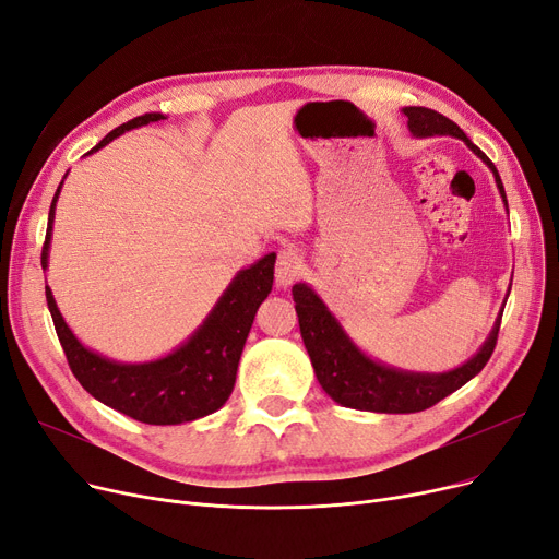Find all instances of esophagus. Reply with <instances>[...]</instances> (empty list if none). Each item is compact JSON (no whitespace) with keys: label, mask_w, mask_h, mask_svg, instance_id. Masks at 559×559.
<instances>
[{"label":"esophagus","mask_w":559,"mask_h":559,"mask_svg":"<svg viewBox=\"0 0 559 559\" xmlns=\"http://www.w3.org/2000/svg\"><path fill=\"white\" fill-rule=\"evenodd\" d=\"M302 273V257L294 248H284L277 254L275 280L280 286H290Z\"/></svg>","instance_id":"obj_1"}]
</instances>
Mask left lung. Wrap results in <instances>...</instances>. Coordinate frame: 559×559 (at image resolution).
<instances>
[{"label": "left lung", "instance_id": "8db88e82", "mask_svg": "<svg viewBox=\"0 0 559 559\" xmlns=\"http://www.w3.org/2000/svg\"><path fill=\"white\" fill-rule=\"evenodd\" d=\"M403 114L407 116V127L412 131V136L416 139L455 136L464 141L468 150L477 158H483L493 173L498 193L504 202V209H508V195H504L496 166L489 162V156L480 147L473 145V141L453 120H448L445 116L432 109H425V106H405ZM294 302L313 373L325 389V393L343 407L378 414L423 412L443 401L445 395L457 391L460 386H464L468 380H473L485 368L496 348L498 328L502 318L500 309L493 330L483 343V348L462 366L445 370V373H414V370L393 368L382 361L370 359L364 350H359L355 341L348 336V332H345L336 321V316L321 300V296L305 282L294 286Z\"/></svg>", "mask_w": 559, "mask_h": 559}]
</instances>
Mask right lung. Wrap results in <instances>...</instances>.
<instances>
[{"mask_svg":"<svg viewBox=\"0 0 559 559\" xmlns=\"http://www.w3.org/2000/svg\"><path fill=\"white\" fill-rule=\"evenodd\" d=\"M158 120H166V116L145 114L129 120L106 134L88 154L109 145L129 129ZM61 186L63 181L49 206L40 254L43 271H47L49 263L51 227H55ZM273 277L275 252L261 257L250 269L238 271L202 325L173 353L141 364L116 361L86 348L63 321L49 286H45V298L72 373L95 401L147 425H179L214 414L227 403L236 382L238 359H241L259 305L273 290Z\"/></svg>","mask_w":559,"mask_h":559,"instance_id":"obj_1","label":"right lung"}]
</instances>
